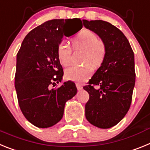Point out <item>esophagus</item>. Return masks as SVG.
<instances>
[{"label": "esophagus", "mask_w": 150, "mask_h": 150, "mask_svg": "<svg viewBox=\"0 0 150 150\" xmlns=\"http://www.w3.org/2000/svg\"><path fill=\"white\" fill-rule=\"evenodd\" d=\"M76 87H77V89L79 90V91H80V90H81L83 88L82 84H80V83H76Z\"/></svg>", "instance_id": "obj_1"}]
</instances>
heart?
Here are the masks:
<instances>
[{"label":"heart","mask_w":150,"mask_h":150,"mask_svg":"<svg viewBox=\"0 0 150 150\" xmlns=\"http://www.w3.org/2000/svg\"><path fill=\"white\" fill-rule=\"evenodd\" d=\"M74 50H84L83 66H71L65 71V77L67 80L75 82H84L91 78L93 74V66H100L103 61L106 53V45L103 40L98 39L94 32L84 30L71 40ZM72 50L69 44L62 41L57 48V57L63 66L69 64L71 59Z\"/></svg>","instance_id":"heart-1"}]
</instances>
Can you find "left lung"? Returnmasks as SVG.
Wrapping results in <instances>:
<instances>
[{
	"label": "left lung",
	"mask_w": 150,
	"mask_h": 150,
	"mask_svg": "<svg viewBox=\"0 0 150 150\" xmlns=\"http://www.w3.org/2000/svg\"><path fill=\"white\" fill-rule=\"evenodd\" d=\"M83 23L106 45L102 64L83 88L90 96L85 116L91 125L109 128L125 116L131 106L136 76L134 55L127 38L111 23L86 19Z\"/></svg>",
	"instance_id": "8db88e82"
}]
</instances>
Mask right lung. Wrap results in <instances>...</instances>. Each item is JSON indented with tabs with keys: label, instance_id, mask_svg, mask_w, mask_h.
<instances>
[{
	"label": "right lung",
	"instance_id": "1",
	"mask_svg": "<svg viewBox=\"0 0 150 150\" xmlns=\"http://www.w3.org/2000/svg\"><path fill=\"white\" fill-rule=\"evenodd\" d=\"M82 26L80 19H52L32 29L22 43L16 56L15 88L21 111L36 127L46 128L59 122L66 101L77 93L75 84L70 81L52 88L63 75L57 57L62 37L74 35ZM67 28H71L72 34L66 35Z\"/></svg>",
	"mask_w": 150,
	"mask_h": 150
}]
</instances>
